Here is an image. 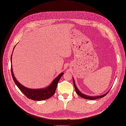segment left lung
<instances>
[{"mask_svg":"<svg viewBox=\"0 0 126 126\" xmlns=\"http://www.w3.org/2000/svg\"><path fill=\"white\" fill-rule=\"evenodd\" d=\"M73 83H74V87H75V91H76V92L77 93V94L79 95L80 96V97L85 98V99H89V100H94V99H98V98H102L104 96H105L108 93L109 91H108V92H107L105 94H103V95H100V96H88V95H85L84 94H82L81 93H80L78 89V88H77L76 86L75 85V81H74V79L73 78Z\"/></svg>","mask_w":126,"mask_h":126,"instance_id":"obj_1","label":"left lung"}]
</instances>
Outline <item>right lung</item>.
<instances>
[{
  "label": "right lung",
  "instance_id": "obj_1",
  "mask_svg": "<svg viewBox=\"0 0 126 126\" xmlns=\"http://www.w3.org/2000/svg\"><path fill=\"white\" fill-rule=\"evenodd\" d=\"M12 53L11 57V63H12ZM11 74L12 76L13 79L15 83V84L18 87V88L20 89L21 92L28 98L31 99L32 100H38V101L44 100L45 99H48L50 97L53 95V94L55 93V91L58 85V82L60 79L64 74L63 73H61L54 80H53V81H52V82L51 83V85L49 87L45 89H31L26 88L24 86H22L16 80L13 74L12 65H11Z\"/></svg>",
  "mask_w": 126,
  "mask_h": 126
}]
</instances>
